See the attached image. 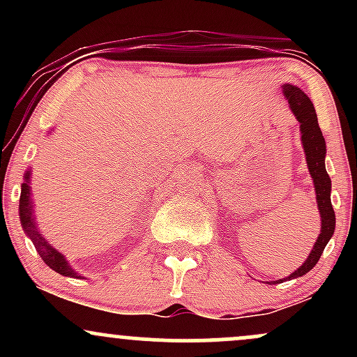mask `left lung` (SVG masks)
Segmentation results:
<instances>
[{"label": "left lung", "instance_id": "obj_1", "mask_svg": "<svg viewBox=\"0 0 357 357\" xmlns=\"http://www.w3.org/2000/svg\"><path fill=\"white\" fill-rule=\"evenodd\" d=\"M284 96L289 100L290 110H292L298 124H301L302 146H304L307 167H309V173L314 179L315 195H317V208L319 213H321V233H319L314 248L310 250L307 260L296 272L287 277L289 280H292V278L305 275L309 270L315 267L324 248H326V245L329 243V240L334 235L335 215L333 203H331V178L326 171V139H324L321 127H319L314 104L296 85L285 84ZM287 278H280V280H275L273 284L284 282ZM268 284H272V282H268Z\"/></svg>", "mask_w": 357, "mask_h": 357}]
</instances>
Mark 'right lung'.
Masks as SVG:
<instances>
[{
  "instance_id": "obj_1",
  "label": "right lung",
  "mask_w": 357,
  "mask_h": 357,
  "mask_svg": "<svg viewBox=\"0 0 357 357\" xmlns=\"http://www.w3.org/2000/svg\"><path fill=\"white\" fill-rule=\"evenodd\" d=\"M24 183L22 184V195H20V221H22V227L24 233L30 236V240L33 241L36 252L42 257V260L48 265L52 270H55L56 273L63 277H72V278H80L79 273L68 265L67 258H65L56 248H53L48 243L47 238L42 235V231L36 227L35 220V210H33V202H31V190H30V171L24 173ZM84 278V277H82Z\"/></svg>"
}]
</instances>
